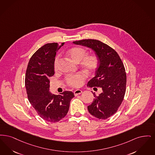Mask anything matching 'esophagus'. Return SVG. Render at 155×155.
Masks as SVG:
<instances>
[{
	"mask_svg": "<svg viewBox=\"0 0 155 155\" xmlns=\"http://www.w3.org/2000/svg\"><path fill=\"white\" fill-rule=\"evenodd\" d=\"M74 93V95L76 96L78 95L81 94V93H82V91L81 90L78 89V90H76Z\"/></svg>",
	"mask_w": 155,
	"mask_h": 155,
	"instance_id": "1",
	"label": "esophagus"
}]
</instances>
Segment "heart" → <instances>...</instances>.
Wrapping results in <instances>:
<instances>
[{
  "instance_id": "1",
  "label": "heart",
  "mask_w": 155,
  "mask_h": 155,
  "mask_svg": "<svg viewBox=\"0 0 155 155\" xmlns=\"http://www.w3.org/2000/svg\"><path fill=\"white\" fill-rule=\"evenodd\" d=\"M67 55L76 62H80L81 67L86 71L91 72L95 71L99 65V58L95 54H88L85 48L81 47H74L68 50ZM59 64V57L57 56L54 61V68L57 69ZM86 78L84 72H79L76 74H68L65 78L68 85L72 87L81 86Z\"/></svg>"
}]
</instances>
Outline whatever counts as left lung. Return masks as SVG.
I'll list each match as a JSON object with an SVG mask.
<instances>
[{
    "label": "left lung",
    "mask_w": 155,
    "mask_h": 155,
    "mask_svg": "<svg viewBox=\"0 0 155 155\" xmlns=\"http://www.w3.org/2000/svg\"><path fill=\"white\" fill-rule=\"evenodd\" d=\"M75 45L91 48L99 58L95 76L88 82L90 87H99L102 92L87 107L89 113L99 119H107L120 107L126 90L125 68L119 54L114 48L94 39L74 41Z\"/></svg>",
    "instance_id": "8db88e82"
}]
</instances>
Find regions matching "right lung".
Listing matches in <instances>:
<instances>
[{
	"mask_svg": "<svg viewBox=\"0 0 155 155\" xmlns=\"http://www.w3.org/2000/svg\"><path fill=\"white\" fill-rule=\"evenodd\" d=\"M47 43L39 48L28 64L25 84L28 98L37 114L46 121L58 122L67 114L70 102L74 97L72 91L59 95L49 92V78L54 74V61L56 53L64 45Z\"/></svg>",
	"mask_w": 155,
	"mask_h": 155,
	"instance_id": "obj_1",
	"label": "right lung"
}]
</instances>
